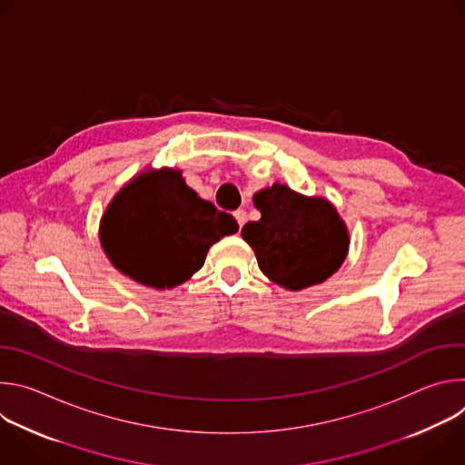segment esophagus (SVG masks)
I'll use <instances>...</instances> for the list:
<instances>
[{
    "mask_svg": "<svg viewBox=\"0 0 465 465\" xmlns=\"http://www.w3.org/2000/svg\"><path fill=\"white\" fill-rule=\"evenodd\" d=\"M233 217H235L239 228H242V224H244V221H246V212H244V210H237V212H233Z\"/></svg>",
    "mask_w": 465,
    "mask_h": 465,
    "instance_id": "1",
    "label": "esophagus"
}]
</instances>
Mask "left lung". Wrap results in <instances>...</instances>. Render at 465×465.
Instances as JSON below:
<instances>
[{
    "instance_id": "1",
    "label": "left lung",
    "mask_w": 465,
    "mask_h": 465,
    "mask_svg": "<svg viewBox=\"0 0 465 465\" xmlns=\"http://www.w3.org/2000/svg\"><path fill=\"white\" fill-rule=\"evenodd\" d=\"M261 219L246 223L242 239L253 248L261 272L289 291L333 276L348 255L350 235L335 206L274 183L253 194Z\"/></svg>"
}]
</instances>
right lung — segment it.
I'll use <instances>...</instances> for the list:
<instances>
[{
    "instance_id": "1",
    "label": "right lung",
    "mask_w": 465,
    "mask_h": 465,
    "mask_svg": "<svg viewBox=\"0 0 465 465\" xmlns=\"http://www.w3.org/2000/svg\"><path fill=\"white\" fill-rule=\"evenodd\" d=\"M239 230L235 219L203 201L180 171H145L108 204L101 244L124 276L154 289L187 282L206 261L210 246Z\"/></svg>"
}]
</instances>
